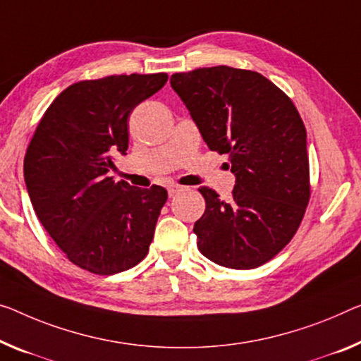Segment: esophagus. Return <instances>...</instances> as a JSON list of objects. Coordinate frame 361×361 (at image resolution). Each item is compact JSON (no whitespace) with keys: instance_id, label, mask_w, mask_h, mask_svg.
<instances>
[{"instance_id":"34e87169","label":"esophagus","mask_w":361,"mask_h":361,"mask_svg":"<svg viewBox=\"0 0 361 361\" xmlns=\"http://www.w3.org/2000/svg\"><path fill=\"white\" fill-rule=\"evenodd\" d=\"M182 190V187L180 185H169L168 187V193H169V197H174L177 192H180Z\"/></svg>"}]
</instances>
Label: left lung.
Here are the masks:
<instances>
[{"label": "left lung", "mask_w": 361, "mask_h": 361, "mask_svg": "<svg viewBox=\"0 0 361 361\" xmlns=\"http://www.w3.org/2000/svg\"><path fill=\"white\" fill-rule=\"evenodd\" d=\"M171 87L208 148L227 154L235 174L229 202L213 188H198L207 202L193 226L198 250L226 268H258L295 235L310 202L300 114L279 87L255 71L214 66L177 72Z\"/></svg>", "instance_id": "8db88e82"}]
</instances>
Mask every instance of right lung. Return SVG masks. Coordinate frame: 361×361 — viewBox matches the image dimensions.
<instances>
[{
    "mask_svg": "<svg viewBox=\"0 0 361 361\" xmlns=\"http://www.w3.org/2000/svg\"><path fill=\"white\" fill-rule=\"evenodd\" d=\"M168 74L109 75L61 92L27 147L32 207L71 263L109 276L147 257L168 192L116 182L106 173L129 147L127 119Z\"/></svg>",
    "mask_w": 361,
    "mask_h": 361,
    "instance_id": "add662e5",
    "label": "right lung"
}]
</instances>
